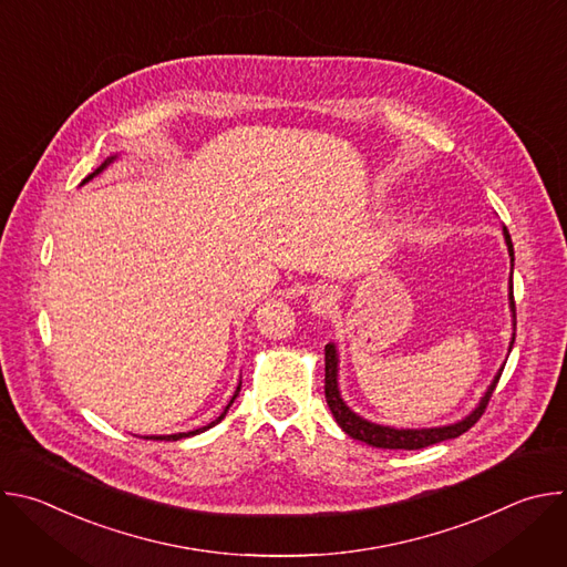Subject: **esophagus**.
I'll return each mask as SVG.
<instances>
[{
	"label": "esophagus",
	"instance_id": "1",
	"mask_svg": "<svg viewBox=\"0 0 567 567\" xmlns=\"http://www.w3.org/2000/svg\"><path fill=\"white\" fill-rule=\"evenodd\" d=\"M330 305H332V296H328V293H318V296H313V307H316V309L326 311Z\"/></svg>",
	"mask_w": 567,
	"mask_h": 567
}]
</instances>
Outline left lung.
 Masks as SVG:
<instances>
[{
  "label": "left lung",
  "instance_id": "obj_1",
  "mask_svg": "<svg viewBox=\"0 0 567 567\" xmlns=\"http://www.w3.org/2000/svg\"><path fill=\"white\" fill-rule=\"evenodd\" d=\"M505 239H507V247H509V256H512V267H514V245H512V237H509V230L505 228ZM509 300H512V311H514V326H516V302H514V287L509 285ZM516 341V334L512 339V346ZM509 346V350H512ZM337 350L334 346H326V399H328V406L337 420V424L354 440H361L370 446H377V449H403V451H415V449H426L431 444H437V442H444V440H453V437H460L462 433H466L482 415L484 411H487L489 406V399L501 381V374H503V368L501 372L496 374L494 383L489 385L487 394L482 396L480 406L468 415L464 417L462 422L457 424H451V426H442V429H422V431H413V429H390V426H379V424H372L359 415H354L348 406L346 401L341 399L339 394V388H337Z\"/></svg>",
  "mask_w": 567,
  "mask_h": 567
}]
</instances>
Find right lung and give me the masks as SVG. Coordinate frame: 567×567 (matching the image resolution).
<instances>
[{
  "label": "right lung",
  "instance_id": "right-lung-1",
  "mask_svg": "<svg viewBox=\"0 0 567 567\" xmlns=\"http://www.w3.org/2000/svg\"><path fill=\"white\" fill-rule=\"evenodd\" d=\"M110 161H112V158H110ZM105 166H107V164H103V166H101V168H99V171H96V173H94V175H90V177H87V179H85V182H90V179H92V177H96V175H99V173H101V171H103V168H105ZM239 388H241V381H239V385H237V390H235V394H233V399H230V401H228V406H226V409H224V413H221V415H219V417H217V420H215V422H210V424H208V426H204V429H197V431H190V433H177V435H164V437H145V440H182V437H190V435H197V433H204V431H206V429H210V426H215V424H219V422H221V420H224V415H226V413H228V409H230V403H233V401H235V396H237V394H239Z\"/></svg>",
  "mask_w": 567,
  "mask_h": 567
}]
</instances>
